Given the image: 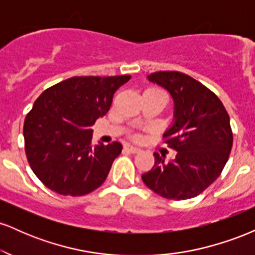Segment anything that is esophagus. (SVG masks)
<instances>
[{
	"label": "esophagus",
	"mask_w": 255,
	"mask_h": 255,
	"mask_svg": "<svg viewBox=\"0 0 255 255\" xmlns=\"http://www.w3.org/2000/svg\"><path fill=\"white\" fill-rule=\"evenodd\" d=\"M125 150L130 152V153H137V152H140V148L139 147H135V146L133 145H125Z\"/></svg>",
	"instance_id": "obj_1"
}]
</instances>
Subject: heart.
I'll list each match as a JSON object with an SVG mask.
<instances>
[{"label":"heart","instance_id":"obj_1","mask_svg":"<svg viewBox=\"0 0 255 255\" xmlns=\"http://www.w3.org/2000/svg\"><path fill=\"white\" fill-rule=\"evenodd\" d=\"M145 92H156V93H160V95H164V96H165V93L163 92L162 90H159V89H156V87H150V89H147V90H146Z\"/></svg>","mask_w":255,"mask_h":255}]
</instances>
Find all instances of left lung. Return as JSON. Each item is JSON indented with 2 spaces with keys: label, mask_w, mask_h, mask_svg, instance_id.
Instances as JSON below:
<instances>
[{
  "label": "left lung",
  "mask_w": 255,
  "mask_h": 255,
  "mask_svg": "<svg viewBox=\"0 0 255 255\" xmlns=\"http://www.w3.org/2000/svg\"><path fill=\"white\" fill-rule=\"evenodd\" d=\"M147 79L174 99V124L163 139L177 153L165 162L154 152V165L141 175L142 181L163 198L197 197L217 180L228 162L233 147L229 115L221 99L189 75L156 72Z\"/></svg>",
  "instance_id": "1"
}]
</instances>
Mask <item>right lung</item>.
<instances>
[{"instance_id":"1","label":"right lung","mask_w":255,"mask_h":255,"mask_svg":"<svg viewBox=\"0 0 255 255\" xmlns=\"http://www.w3.org/2000/svg\"><path fill=\"white\" fill-rule=\"evenodd\" d=\"M130 75L74 77L49 87L24 122L25 152L36 176L62 195L89 194L104 182L122 145L93 147L92 127Z\"/></svg>"}]
</instances>
